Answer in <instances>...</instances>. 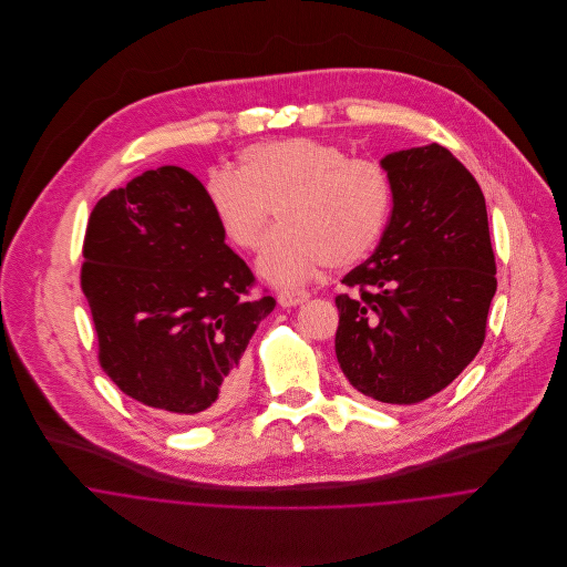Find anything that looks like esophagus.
Here are the masks:
<instances>
[{"instance_id": "1", "label": "esophagus", "mask_w": 567, "mask_h": 567, "mask_svg": "<svg viewBox=\"0 0 567 567\" xmlns=\"http://www.w3.org/2000/svg\"><path fill=\"white\" fill-rule=\"evenodd\" d=\"M310 299V292L306 290H281L277 292V301L281 308H295V306H301Z\"/></svg>"}]
</instances>
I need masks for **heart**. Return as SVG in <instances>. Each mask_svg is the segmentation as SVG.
<instances>
[{"label": "heart", "instance_id": "obj_1", "mask_svg": "<svg viewBox=\"0 0 567 567\" xmlns=\"http://www.w3.org/2000/svg\"><path fill=\"white\" fill-rule=\"evenodd\" d=\"M203 187L223 236L240 250L259 248L270 209H277L281 227L257 266L279 286L308 281L324 264L347 268L362 261L380 240L393 203L380 163L349 157L342 146L312 137L248 146L238 172L212 167Z\"/></svg>", "mask_w": 567, "mask_h": 567}]
</instances>
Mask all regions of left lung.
Listing matches in <instances>:
<instances>
[{"label":"left lung","instance_id":"left-lung-1","mask_svg":"<svg viewBox=\"0 0 567 567\" xmlns=\"http://www.w3.org/2000/svg\"><path fill=\"white\" fill-rule=\"evenodd\" d=\"M393 212L375 252L338 295L336 358L349 384L384 404H419L476 358L497 288L483 189L447 148L386 155Z\"/></svg>","mask_w":567,"mask_h":567}]
</instances>
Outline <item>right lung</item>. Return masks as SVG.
Returning a JSON list of instances; mask_svg holds the SVG:
<instances>
[{"instance_id":"1","label":"right lung","mask_w":567,"mask_h":567,"mask_svg":"<svg viewBox=\"0 0 567 567\" xmlns=\"http://www.w3.org/2000/svg\"><path fill=\"white\" fill-rule=\"evenodd\" d=\"M81 286L115 386L169 416H216L243 391V355L272 297L227 244L203 183L178 165L111 189L89 216Z\"/></svg>"}]
</instances>
